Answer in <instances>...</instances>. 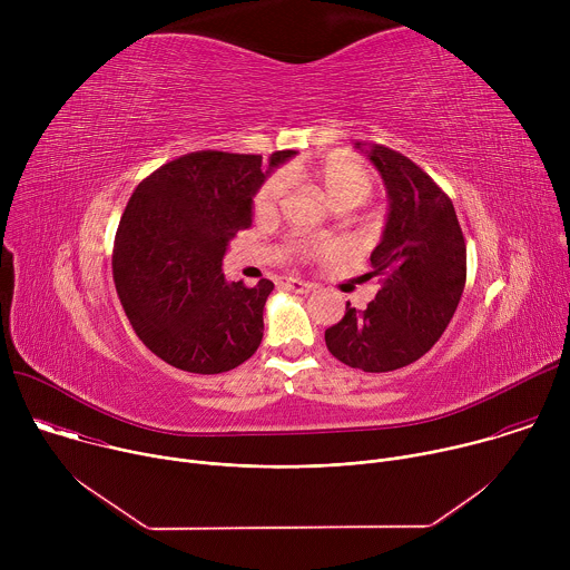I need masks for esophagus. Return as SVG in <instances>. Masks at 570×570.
I'll list each match as a JSON object with an SVG mask.
<instances>
[{
  "label": "esophagus",
  "instance_id": "34e87169",
  "mask_svg": "<svg viewBox=\"0 0 570 570\" xmlns=\"http://www.w3.org/2000/svg\"><path fill=\"white\" fill-rule=\"evenodd\" d=\"M282 286H286L288 291H295V293H311L313 291L311 282H304V279H297V277H284Z\"/></svg>",
  "mask_w": 570,
  "mask_h": 570
}]
</instances>
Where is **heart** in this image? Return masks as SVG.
Instances as JSON below:
<instances>
[{
	"label": "heart",
	"instance_id": "obj_1",
	"mask_svg": "<svg viewBox=\"0 0 570 570\" xmlns=\"http://www.w3.org/2000/svg\"><path fill=\"white\" fill-rule=\"evenodd\" d=\"M313 180L322 189L338 209H352L356 205H363L372 198L376 189V176L365 165V161L347 155H334L327 161H322L320 167L311 171ZM286 196V178L282 174H273L264 180V185L257 189L253 198V212L257 218H273L277 216L282 200ZM288 248L299 259H315L327 257L336 250V243L330 238H306L295 236L291 238Z\"/></svg>",
	"mask_w": 570,
	"mask_h": 570
}]
</instances>
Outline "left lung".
<instances>
[{"label":"left lung","instance_id":"1","mask_svg":"<svg viewBox=\"0 0 570 570\" xmlns=\"http://www.w3.org/2000/svg\"><path fill=\"white\" fill-rule=\"evenodd\" d=\"M367 157L390 198L367 273L381 277V291L365 308L347 302L324 343L350 367L392 372L422 358L449 327L466 282V246L451 198L413 159L383 144Z\"/></svg>","mask_w":570,"mask_h":570}]
</instances>
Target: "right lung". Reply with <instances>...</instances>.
<instances>
[{"instance_id":"right-lung-1","label":"right lung","mask_w":570,"mask_h":570,"mask_svg":"<svg viewBox=\"0 0 570 570\" xmlns=\"http://www.w3.org/2000/svg\"><path fill=\"white\" fill-rule=\"evenodd\" d=\"M295 150L271 155V169ZM268 174V171H266ZM262 155L187 153L144 178L117 227L112 275L139 341L165 363L220 374L246 363L264 338L275 288L227 282V243L253 225Z\"/></svg>"}]
</instances>
